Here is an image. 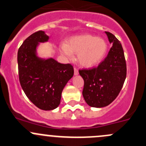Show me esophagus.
Here are the masks:
<instances>
[{"label": "esophagus", "instance_id": "1", "mask_svg": "<svg viewBox=\"0 0 146 146\" xmlns=\"http://www.w3.org/2000/svg\"><path fill=\"white\" fill-rule=\"evenodd\" d=\"M78 73H79L78 69L76 68V67H74V74L76 75V76H77V75H78Z\"/></svg>", "mask_w": 146, "mask_h": 146}]
</instances>
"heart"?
Instances as JSON below:
<instances>
[{
    "label": "heart",
    "instance_id": "b5f03b06",
    "mask_svg": "<svg viewBox=\"0 0 146 146\" xmlns=\"http://www.w3.org/2000/svg\"><path fill=\"white\" fill-rule=\"evenodd\" d=\"M107 50L108 45L104 39L90 35L73 37L67 45L64 44L60 47L61 54L66 56L71 57V52L78 54L80 64L87 67L99 64L105 56Z\"/></svg>",
    "mask_w": 146,
    "mask_h": 146
}]
</instances>
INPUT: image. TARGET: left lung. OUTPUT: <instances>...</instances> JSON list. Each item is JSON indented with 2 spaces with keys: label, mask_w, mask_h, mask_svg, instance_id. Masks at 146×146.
<instances>
[{
  "label": "left lung",
  "mask_w": 146,
  "mask_h": 146,
  "mask_svg": "<svg viewBox=\"0 0 146 146\" xmlns=\"http://www.w3.org/2000/svg\"><path fill=\"white\" fill-rule=\"evenodd\" d=\"M113 46L97 67L80 69L84 80L82 95L87 104L101 108L109 105L118 96L127 76V64L120 42L113 33L106 31Z\"/></svg>",
  "instance_id": "1"
}]
</instances>
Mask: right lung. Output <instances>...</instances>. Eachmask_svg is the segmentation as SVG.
I'll return each mask as SVG.
<instances>
[{
    "mask_svg": "<svg viewBox=\"0 0 146 146\" xmlns=\"http://www.w3.org/2000/svg\"><path fill=\"white\" fill-rule=\"evenodd\" d=\"M48 39L42 31L35 32L24 41L17 53L21 87L30 101L44 110H53L59 105L63 89L74 73L72 64H60L54 59L43 60L36 56L38 42Z\"/></svg>",
    "mask_w": 146,
    "mask_h": 146,
    "instance_id": "add662e5",
    "label": "right lung"
}]
</instances>
